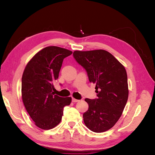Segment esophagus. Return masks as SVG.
I'll use <instances>...</instances> for the list:
<instances>
[{"label":"esophagus","instance_id":"esophagus-1","mask_svg":"<svg viewBox=\"0 0 155 155\" xmlns=\"http://www.w3.org/2000/svg\"><path fill=\"white\" fill-rule=\"evenodd\" d=\"M72 101L74 102V103H75V102L79 101V100H76V99H74V98H72Z\"/></svg>","mask_w":155,"mask_h":155}]
</instances>
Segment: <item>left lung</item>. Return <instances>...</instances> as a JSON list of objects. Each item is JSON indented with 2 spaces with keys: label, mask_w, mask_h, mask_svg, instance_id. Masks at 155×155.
Returning a JSON list of instances; mask_svg holds the SVG:
<instances>
[{
  "label": "left lung",
  "mask_w": 155,
  "mask_h": 155,
  "mask_svg": "<svg viewBox=\"0 0 155 155\" xmlns=\"http://www.w3.org/2000/svg\"><path fill=\"white\" fill-rule=\"evenodd\" d=\"M73 56L96 85L97 98L85 100L88 109L83 115L84 123L93 132H105L118 121L128 100L125 68L104 50L74 51Z\"/></svg>",
  "instance_id": "1"
}]
</instances>
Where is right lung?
Listing matches in <instances>:
<instances>
[{"label": "right lung", "mask_w": 155, "mask_h": 155, "mask_svg": "<svg viewBox=\"0 0 155 155\" xmlns=\"http://www.w3.org/2000/svg\"><path fill=\"white\" fill-rule=\"evenodd\" d=\"M72 54L67 49L48 46L31 58L23 72V104L35 124L42 129L57 126L62 119L64 107L71 103V97H59L53 91L63 59Z\"/></svg>", "instance_id": "obj_1"}]
</instances>
